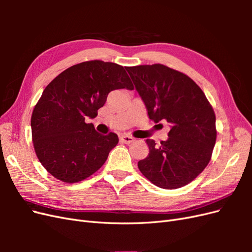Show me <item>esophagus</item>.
<instances>
[{"instance_id":"1","label":"esophagus","mask_w":252,"mask_h":252,"mask_svg":"<svg viewBox=\"0 0 252 252\" xmlns=\"http://www.w3.org/2000/svg\"><path fill=\"white\" fill-rule=\"evenodd\" d=\"M120 141L124 144H131L134 142V138H132V136H130V135L123 134L120 136Z\"/></svg>"}]
</instances>
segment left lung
Segmentation results:
<instances>
[{
	"label": "left lung",
	"mask_w": 252,
	"mask_h": 252,
	"mask_svg": "<svg viewBox=\"0 0 252 252\" xmlns=\"http://www.w3.org/2000/svg\"><path fill=\"white\" fill-rule=\"evenodd\" d=\"M155 123L171 125L168 140H146L149 154L138 163L152 184L181 188L211 159L217 140L216 114L203 90L185 73L162 64L125 67Z\"/></svg>",
	"instance_id": "1"
}]
</instances>
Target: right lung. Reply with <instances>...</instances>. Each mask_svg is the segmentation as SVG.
<instances>
[{
    "mask_svg": "<svg viewBox=\"0 0 252 252\" xmlns=\"http://www.w3.org/2000/svg\"><path fill=\"white\" fill-rule=\"evenodd\" d=\"M122 88H134L124 67L94 60L67 68L44 89L32 133L35 155L52 177L71 184L104 165L119 138L100 134L86 120L97 116L110 91Z\"/></svg>",
    "mask_w": 252,
    "mask_h": 252,
    "instance_id": "right-lung-1",
    "label": "right lung"
}]
</instances>
